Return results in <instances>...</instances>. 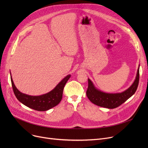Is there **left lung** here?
Here are the masks:
<instances>
[{"instance_id": "1", "label": "left lung", "mask_w": 148, "mask_h": 148, "mask_svg": "<svg viewBox=\"0 0 148 148\" xmlns=\"http://www.w3.org/2000/svg\"><path fill=\"white\" fill-rule=\"evenodd\" d=\"M139 66L133 83L127 90L121 93L110 94L97 89L92 82L88 79V88L86 95L90 101L94 104L107 108H114L119 107L133 96L136 92L139 82Z\"/></svg>"}]
</instances>
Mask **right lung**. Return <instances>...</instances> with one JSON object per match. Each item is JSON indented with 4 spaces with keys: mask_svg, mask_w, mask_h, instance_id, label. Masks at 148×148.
<instances>
[{
    "mask_svg": "<svg viewBox=\"0 0 148 148\" xmlns=\"http://www.w3.org/2000/svg\"><path fill=\"white\" fill-rule=\"evenodd\" d=\"M71 77L68 75L50 92L39 96H31L20 92L15 87L11 74V80L14 94L20 103L37 111H47L57 106L62 98L65 84Z\"/></svg>",
    "mask_w": 148,
    "mask_h": 148,
    "instance_id": "right-lung-1",
    "label": "right lung"
}]
</instances>
